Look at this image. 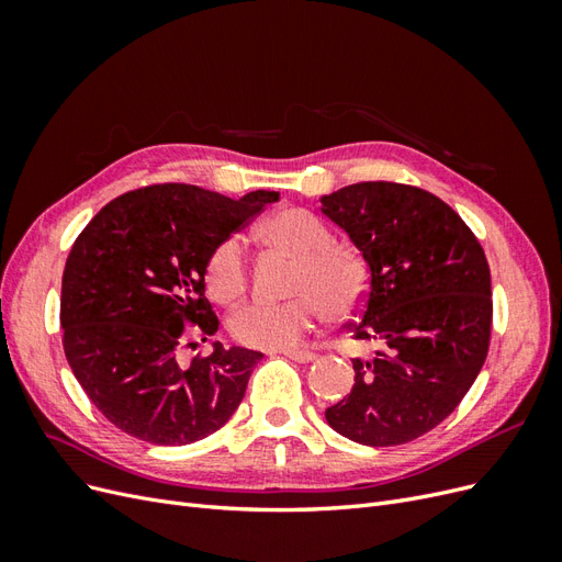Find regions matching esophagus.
<instances>
[{
    "instance_id": "34e87169",
    "label": "esophagus",
    "mask_w": 562,
    "mask_h": 562,
    "mask_svg": "<svg viewBox=\"0 0 562 562\" xmlns=\"http://www.w3.org/2000/svg\"><path fill=\"white\" fill-rule=\"evenodd\" d=\"M283 353L288 356V359H293L297 363H310V361L316 359L314 351H283Z\"/></svg>"
}]
</instances>
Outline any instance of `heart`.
I'll return each instance as SVG.
<instances>
[{
  "mask_svg": "<svg viewBox=\"0 0 562 562\" xmlns=\"http://www.w3.org/2000/svg\"><path fill=\"white\" fill-rule=\"evenodd\" d=\"M262 239L295 258L285 302L255 300L229 316V333L250 349H293L323 314L347 321L359 314L370 293V269L363 255L335 244L321 217L304 209H285L260 225ZM203 283L217 304L239 300L248 285V258L241 236H227L206 260Z\"/></svg>",
  "mask_w": 562,
  "mask_h": 562,
  "instance_id": "obj_1",
  "label": "heart"
}]
</instances>
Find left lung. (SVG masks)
Wrapping results in <instances>:
<instances>
[{
  "mask_svg": "<svg viewBox=\"0 0 562 562\" xmlns=\"http://www.w3.org/2000/svg\"><path fill=\"white\" fill-rule=\"evenodd\" d=\"M359 246L370 293L351 339V394L326 411L363 446H401L438 427L467 396L490 349L492 288L483 246L446 201L401 182H359L321 199Z\"/></svg>",
  "mask_w": 562,
  "mask_h": 562,
  "instance_id": "obj_1",
  "label": "left lung"
}]
</instances>
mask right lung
<instances>
[{
    "instance_id": "add662e5",
    "label": "right lung",
    "mask_w": 562,
    "mask_h": 562,
    "mask_svg": "<svg viewBox=\"0 0 562 562\" xmlns=\"http://www.w3.org/2000/svg\"><path fill=\"white\" fill-rule=\"evenodd\" d=\"M279 192L234 201L164 182L100 209L67 255L63 349L77 382L116 429L155 446H190L239 407L260 351L215 342L182 368L192 335L217 333L203 269L211 250L244 229Z\"/></svg>"
}]
</instances>
